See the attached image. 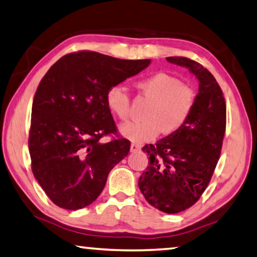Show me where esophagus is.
<instances>
[{
    "instance_id": "1",
    "label": "esophagus",
    "mask_w": 257,
    "mask_h": 257,
    "mask_svg": "<svg viewBox=\"0 0 257 257\" xmlns=\"http://www.w3.org/2000/svg\"><path fill=\"white\" fill-rule=\"evenodd\" d=\"M141 151V146L140 145H138V144H133L131 145V152L132 153H138V152H140Z\"/></svg>"
}]
</instances>
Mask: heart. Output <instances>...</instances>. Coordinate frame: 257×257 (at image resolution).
Here are the masks:
<instances>
[{
    "instance_id": "b5f03b06",
    "label": "heart",
    "mask_w": 257,
    "mask_h": 257,
    "mask_svg": "<svg viewBox=\"0 0 257 257\" xmlns=\"http://www.w3.org/2000/svg\"><path fill=\"white\" fill-rule=\"evenodd\" d=\"M141 95L151 104L145 112V120L128 121L119 131L133 142L153 141L161 133L170 136L178 132L187 123L194 109L196 96L189 86L165 72H155L137 81ZM106 108L120 120L130 116L128 94L119 85L111 86L105 93Z\"/></svg>"
}]
</instances>
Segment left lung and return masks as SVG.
Here are the masks:
<instances>
[{
	"label": "left lung",
	"mask_w": 257,
	"mask_h": 257,
	"mask_svg": "<svg viewBox=\"0 0 257 257\" xmlns=\"http://www.w3.org/2000/svg\"><path fill=\"white\" fill-rule=\"evenodd\" d=\"M186 66L199 80V93L187 123L142 151L149 165L139 179V188L149 204L178 214L197 202L214 175L226 128V104L215 77L200 63L187 57H167Z\"/></svg>",
	"instance_id": "obj_1"
}]
</instances>
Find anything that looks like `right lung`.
<instances>
[{"label":"right lung","instance_id":"obj_1","mask_svg":"<svg viewBox=\"0 0 257 257\" xmlns=\"http://www.w3.org/2000/svg\"><path fill=\"white\" fill-rule=\"evenodd\" d=\"M151 60H119L89 50L61 57L35 92L29 136L32 172L53 202L78 210L97 199L131 144L118 137L105 93ZM114 139L102 144L104 135Z\"/></svg>","mask_w":257,"mask_h":257}]
</instances>
